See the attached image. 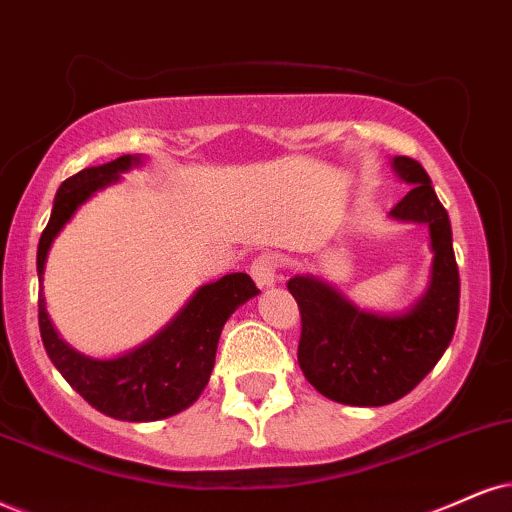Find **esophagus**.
<instances>
[{
    "mask_svg": "<svg viewBox=\"0 0 512 512\" xmlns=\"http://www.w3.org/2000/svg\"><path fill=\"white\" fill-rule=\"evenodd\" d=\"M280 268H282V258L273 254V251H266V254L254 258V263H251V275H254L258 287H270L275 285Z\"/></svg>",
    "mask_w": 512,
    "mask_h": 512,
    "instance_id": "34e87169",
    "label": "esophagus"
}]
</instances>
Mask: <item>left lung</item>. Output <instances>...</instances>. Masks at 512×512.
<instances>
[{
	"label": "left lung",
	"mask_w": 512,
	"mask_h": 512,
	"mask_svg": "<svg viewBox=\"0 0 512 512\" xmlns=\"http://www.w3.org/2000/svg\"><path fill=\"white\" fill-rule=\"evenodd\" d=\"M394 170L413 189L391 216L430 225L432 280L418 304L403 315H372L315 277L287 282L301 313V370L320 394L346 406H387L406 396L444 356L458 323L460 277L449 213L418 161L396 156Z\"/></svg>",
	"instance_id": "8db88e82"
}]
</instances>
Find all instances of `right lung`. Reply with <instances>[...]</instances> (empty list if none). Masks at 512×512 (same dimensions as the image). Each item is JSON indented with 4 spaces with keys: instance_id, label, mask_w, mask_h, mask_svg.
<instances>
[{
    "instance_id": "add662e5",
    "label": "right lung",
    "mask_w": 512,
    "mask_h": 512,
    "mask_svg": "<svg viewBox=\"0 0 512 512\" xmlns=\"http://www.w3.org/2000/svg\"><path fill=\"white\" fill-rule=\"evenodd\" d=\"M140 156H118L116 161L97 168H85L61 182L54 197L52 218L42 230L37 244V275L44 273L49 246L61 227L71 220L75 208L85 204L97 189L118 180V175L137 166ZM258 289L246 273H232L218 282L204 285L175 315L166 330L142 344L140 349L111 361H94L80 356L63 344L49 323L47 308L40 292L37 318L47 356L52 358L63 380L97 408L116 420L151 422L170 418L199 399L216 363L220 332L237 306L246 304Z\"/></svg>"
}]
</instances>
